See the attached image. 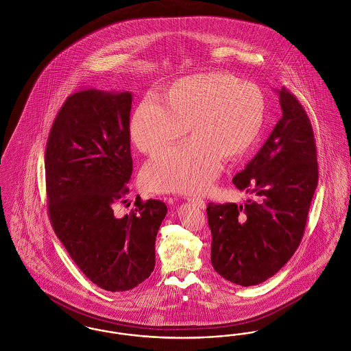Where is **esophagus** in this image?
<instances>
[{
  "label": "esophagus",
  "mask_w": 351,
  "mask_h": 351,
  "mask_svg": "<svg viewBox=\"0 0 351 351\" xmlns=\"http://www.w3.org/2000/svg\"><path fill=\"white\" fill-rule=\"evenodd\" d=\"M188 201H191L192 204H195L197 208H200V209H205L206 208V204H205V201L200 199V197H188Z\"/></svg>",
  "instance_id": "esophagus-1"
}]
</instances>
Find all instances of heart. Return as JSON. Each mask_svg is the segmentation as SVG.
<instances>
[{
	"mask_svg": "<svg viewBox=\"0 0 351 351\" xmlns=\"http://www.w3.org/2000/svg\"><path fill=\"white\" fill-rule=\"evenodd\" d=\"M163 102L146 97L130 118V136L143 154L159 152L146 165L143 183L159 192H202L218 176L222 159L243 156L259 139L266 99L256 84L226 72L191 75L171 84Z\"/></svg>",
	"mask_w": 351,
	"mask_h": 351,
	"instance_id": "1",
	"label": "heart"
}]
</instances>
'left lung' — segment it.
Here are the masks:
<instances>
[{
    "label": "left lung",
    "instance_id": "1",
    "mask_svg": "<svg viewBox=\"0 0 351 351\" xmlns=\"http://www.w3.org/2000/svg\"><path fill=\"white\" fill-rule=\"evenodd\" d=\"M283 116L266 143L234 176L258 200L245 205L209 202L212 266L242 287L263 283L298 250L318 182L312 123L288 89L279 90Z\"/></svg>",
    "mask_w": 351,
    "mask_h": 351
}]
</instances>
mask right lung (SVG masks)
<instances>
[{"mask_svg":"<svg viewBox=\"0 0 351 351\" xmlns=\"http://www.w3.org/2000/svg\"><path fill=\"white\" fill-rule=\"evenodd\" d=\"M130 92L85 88L60 108L46 147L49 217L69 256L105 291L133 289L155 267L163 201L138 196L118 216L133 172Z\"/></svg>","mask_w":351,"mask_h":351,"instance_id":"1","label":"right lung"}]
</instances>
